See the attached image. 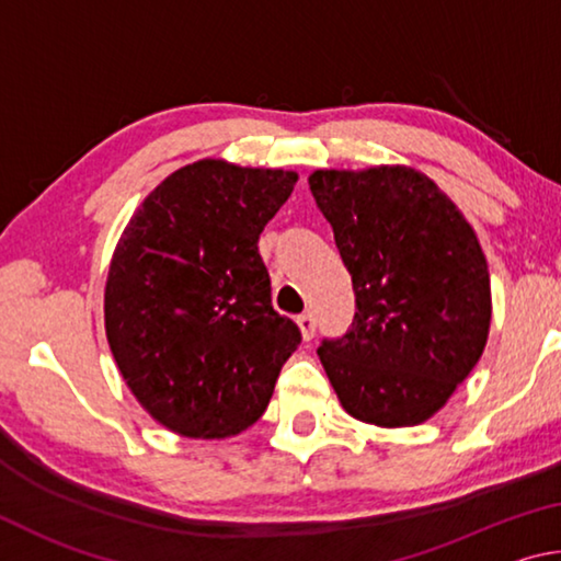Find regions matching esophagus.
<instances>
[{"label": "esophagus", "mask_w": 561, "mask_h": 561, "mask_svg": "<svg viewBox=\"0 0 561 561\" xmlns=\"http://www.w3.org/2000/svg\"><path fill=\"white\" fill-rule=\"evenodd\" d=\"M297 324H299V329H301V334H304V339H314V334H317V317L311 314V311H304L301 317H297Z\"/></svg>", "instance_id": "1"}]
</instances>
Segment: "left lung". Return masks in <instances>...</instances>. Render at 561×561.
<instances>
[{
    "label": "left lung",
    "mask_w": 561,
    "mask_h": 561,
    "mask_svg": "<svg viewBox=\"0 0 561 561\" xmlns=\"http://www.w3.org/2000/svg\"><path fill=\"white\" fill-rule=\"evenodd\" d=\"M309 190L356 294L346 334L317 348L341 405L381 428L428 421L488 341L490 272L478 237L413 168L317 170Z\"/></svg>",
    "instance_id": "1"
}]
</instances>
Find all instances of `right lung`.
<instances>
[{"label":"right lung","mask_w":561,"mask_h":561,"mask_svg":"<svg viewBox=\"0 0 561 561\" xmlns=\"http://www.w3.org/2000/svg\"><path fill=\"white\" fill-rule=\"evenodd\" d=\"M297 173L197 160L130 217L106 282L113 358L140 405L185 438L257 421L301 331L272 307L260 234Z\"/></svg>","instance_id":"obj_1"}]
</instances>
